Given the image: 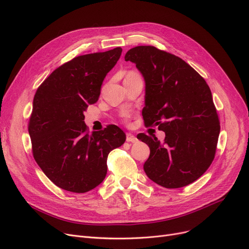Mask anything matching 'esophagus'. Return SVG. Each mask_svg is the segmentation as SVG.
<instances>
[{
  "label": "esophagus",
  "instance_id": "esophagus-1",
  "mask_svg": "<svg viewBox=\"0 0 249 249\" xmlns=\"http://www.w3.org/2000/svg\"><path fill=\"white\" fill-rule=\"evenodd\" d=\"M126 141L127 142H132V143H135V142H137L138 141V139L136 138V136H134L133 134H131V133H127V135H126Z\"/></svg>",
  "mask_w": 249,
  "mask_h": 249
}]
</instances>
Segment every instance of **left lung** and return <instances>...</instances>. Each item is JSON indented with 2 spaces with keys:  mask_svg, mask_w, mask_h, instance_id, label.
I'll return each instance as SVG.
<instances>
[{
  "mask_svg": "<svg viewBox=\"0 0 249 249\" xmlns=\"http://www.w3.org/2000/svg\"><path fill=\"white\" fill-rule=\"evenodd\" d=\"M125 60L144 78L145 125L165 133L163 142L137 135L150 149L143 165L146 176L167 189L192 184L211 165L220 133L210 88L186 61L154 46L131 48Z\"/></svg>",
  "mask_w": 249,
  "mask_h": 249,
  "instance_id": "obj_1",
  "label": "left lung"
}]
</instances>
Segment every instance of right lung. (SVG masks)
<instances>
[{
	"mask_svg": "<svg viewBox=\"0 0 249 249\" xmlns=\"http://www.w3.org/2000/svg\"><path fill=\"white\" fill-rule=\"evenodd\" d=\"M122 53L121 47L74 57L52 72L38 88L28 131L34 160L54 185L87 193L107 175L111 150L126 135L116 125L87 132L84 112L100 97L107 73Z\"/></svg>",
	"mask_w": 249,
	"mask_h": 249,
	"instance_id": "1",
	"label": "right lung"
}]
</instances>
